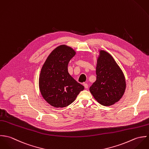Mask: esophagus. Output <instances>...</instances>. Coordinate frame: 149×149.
<instances>
[{
	"mask_svg": "<svg viewBox=\"0 0 149 149\" xmlns=\"http://www.w3.org/2000/svg\"><path fill=\"white\" fill-rule=\"evenodd\" d=\"M84 87H85L86 89H88V87H89L88 85L87 84H86V83H84Z\"/></svg>",
	"mask_w": 149,
	"mask_h": 149,
	"instance_id": "1",
	"label": "esophagus"
}]
</instances>
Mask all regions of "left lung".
<instances>
[{
    "label": "left lung",
    "instance_id": "1",
    "mask_svg": "<svg viewBox=\"0 0 149 149\" xmlns=\"http://www.w3.org/2000/svg\"><path fill=\"white\" fill-rule=\"evenodd\" d=\"M96 75V81L89 89L95 100L104 106L118 102L125 90V78L112 56L104 50L99 51Z\"/></svg>",
    "mask_w": 149,
    "mask_h": 149
}]
</instances>
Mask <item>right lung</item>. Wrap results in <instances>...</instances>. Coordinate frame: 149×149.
<instances>
[{"label":"right lung","mask_w":149,"mask_h":149,"mask_svg":"<svg viewBox=\"0 0 149 149\" xmlns=\"http://www.w3.org/2000/svg\"><path fill=\"white\" fill-rule=\"evenodd\" d=\"M75 54L70 47L59 45L51 52L41 68L39 89L44 99L52 107L68 106L84 89L68 72V63Z\"/></svg>","instance_id":"1"}]
</instances>
